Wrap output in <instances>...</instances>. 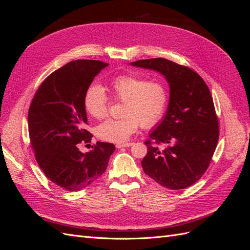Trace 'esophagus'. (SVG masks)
I'll use <instances>...</instances> for the list:
<instances>
[{
    "mask_svg": "<svg viewBox=\"0 0 250 250\" xmlns=\"http://www.w3.org/2000/svg\"><path fill=\"white\" fill-rule=\"evenodd\" d=\"M132 146V143H122V144H117V148H123V147H130Z\"/></svg>",
    "mask_w": 250,
    "mask_h": 250,
    "instance_id": "1",
    "label": "esophagus"
}]
</instances>
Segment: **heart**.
I'll return each instance as SVG.
<instances>
[{"label":"heart","instance_id":"obj_1","mask_svg":"<svg viewBox=\"0 0 250 250\" xmlns=\"http://www.w3.org/2000/svg\"><path fill=\"white\" fill-rule=\"evenodd\" d=\"M110 87L117 99L123 101L120 119H109L97 127V137L106 142L123 143L141 124L151 128L160 122L168 105L167 87L160 81H147L124 74L113 78ZM83 106L90 117L103 119L108 113V96L99 83H92L83 96Z\"/></svg>","mask_w":250,"mask_h":250}]
</instances>
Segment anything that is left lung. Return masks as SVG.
Instances as JSON below:
<instances>
[{"label": "left lung", "instance_id": "8db88e82", "mask_svg": "<svg viewBox=\"0 0 250 250\" xmlns=\"http://www.w3.org/2000/svg\"><path fill=\"white\" fill-rule=\"evenodd\" d=\"M131 65L161 73L170 86L166 115L145 142L144 172L171 190L194 185L208 168L219 139L218 118L207 83L190 67L166 58L138 60Z\"/></svg>", "mask_w": 250, "mask_h": 250}]
</instances>
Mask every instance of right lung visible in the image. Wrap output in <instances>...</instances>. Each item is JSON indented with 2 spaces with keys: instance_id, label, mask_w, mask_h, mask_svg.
Here are the masks:
<instances>
[{
  "instance_id": "right-lung-1",
  "label": "right lung",
  "mask_w": 250,
  "mask_h": 250,
  "mask_svg": "<svg viewBox=\"0 0 250 250\" xmlns=\"http://www.w3.org/2000/svg\"><path fill=\"white\" fill-rule=\"evenodd\" d=\"M107 65L99 60L66 63L43 80L29 107V137L36 162L52 183L66 191H79L99 178L116 150L104 142H97L89 152L79 150L81 143L93 137L85 129L83 96Z\"/></svg>"
}]
</instances>
